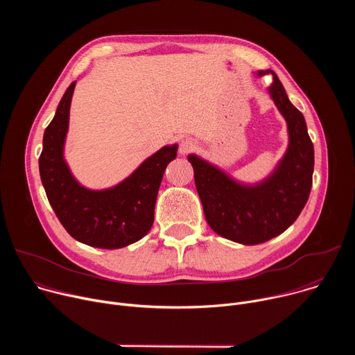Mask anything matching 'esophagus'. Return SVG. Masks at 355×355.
Returning a JSON list of instances; mask_svg holds the SVG:
<instances>
[{
  "label": "esophagus",
  "mask_w": 355,
  "mask_h": 355,
  "mask_svg": "<svg viewBox=\"0 0 355 355\" xmlns=\"http://www.w3.org/2000/svg\"><path fill=\"white\" fill-rule=\"evenodd\" d=\"M195 141L192 140V139H182L181 140V143H180V148H178V151H180V155L181 156H185V155H188L189 151H192L193 148H195Z\"/></svg>",
  "instance_id": "obj_1"
}]
</instances>
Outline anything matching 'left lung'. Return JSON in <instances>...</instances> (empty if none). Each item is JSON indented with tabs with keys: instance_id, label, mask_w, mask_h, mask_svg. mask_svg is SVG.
<instances>
[{
	"instance_id": "left-lung-1",
	"label": "left lung",
	"mask_w": 355,
	"mask_h": 355,
	"mask_svg": "<svg viewBox=\"0 0 355 355\" xmlns=\"http://www.w3.org/2000/svg\"><path fill=\"white\" fill-rule=\"evenodd\" d=\"M266 74H272L268 92L286 121L289 137L274 171L260 182L244 184L196 155L188 156L208 225L219 236L245 245L279 236L296 220L308 202L315 166L305 118L272 70L256 73L257 77Z\"/></svg>"
}]
</instances>
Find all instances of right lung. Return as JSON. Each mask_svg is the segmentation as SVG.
<instances>
[{"instance_id":"1","label":"right lung","mask_w":355,"mask_h":355,"mask_svg":"<svg viewBox=\"0 0 355 355\" xmlns=\"http://www.w3.org/2000/svg\"><path fill=\"white\" fill-rule=\"evenodd\" d=\"M74 87L76 81L66 89L44 130L40 180L50 205L71 237L91 247L122 248L144 237L153 226L159 188L166 167L177 157L178 146L162 147L111 188H85L64 160Z\"/></svg>"}]
</instances>
